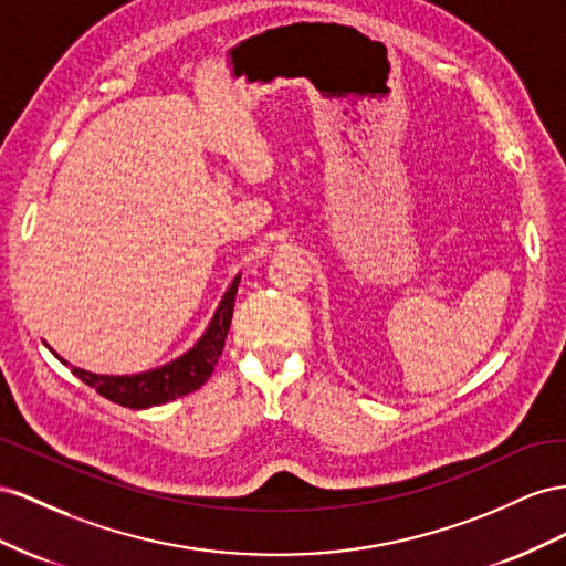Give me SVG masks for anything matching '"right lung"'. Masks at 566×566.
<instances>
[{
  "label": "right lung",
  "mask_w": 566,
  "mask_h": 566,
  "mask_svg": "<svg viewBox=\"0 0 566 566\" xmlns=\"http://www.w3.org/2000/svg\"><path fill=\"white\" fill-rule=\"evenodd\" d=\"M239 280L241 274H237L228 292H224L211 325L206 327L199 342L193 344L187 353H182L180 358H175L168 365H160L156 369H149V373H139V375H94V373H87V369L71 367L73 375L77 379H83L87 386H92L99 396L130 410H147L154 406H164L168 400H175L201 389V386L208 381V377L213 375L218 358L222 355L224 338H228L232 313H234ZM59 360L63 365H69L63 358Z\"/></svg>",
  "instance_id": "right-lung-1"
}]
</instances>
